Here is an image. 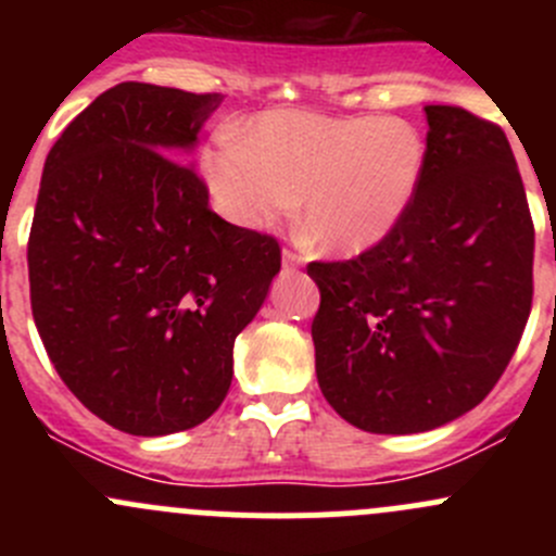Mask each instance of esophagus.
<instances>
[{
  "label": "esophagus",
  "instance_id": "34e87169",
  "mask_svg": "<svg viewBox=\"0 0 556 556\" xmlns=\"http://www.w3.org/2000/svg\"><path fill=\"white\" fill-rule=\"evenodd\" d=\"M301 261H304V257L295 255V252H290V250L282 252V266H285V268H299Z\"/></svg>",
  "mask_w": 556,
  "mask_h": 556
}]
</instances>
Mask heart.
<instances>
[{"label":"heart","instance_id":"b5f03b06","mask_svg":"<svg viewBox=\"0 0 556 556\" xmlns=\"http://www.w3.org/2000/svg\"><path fill=\"white\" fill-rule=\"evenodd\" d=\"M425 161L422 134L397 117L266 112L244 128L242 142L210 144L201 172L233 226H277L301 199V228L317 250L361 255L401 226Z\"/></svg>","mask_w":556,"mask_h":556}]
</instances>
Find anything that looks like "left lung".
<instances>
[{"mask_svg":"<svg viewBox=\"0 0 556 556\" xmlns=\"http://www.w3.org/2000/svg\"><path fill=\"white\" fill-rule=\"evenodd\" d=\"M425 115L428 161L401 226L306 268L319 390L366 433H425L479 406L530 317L535 231L506 134L459 106Z\"/></svg>","mask_w":556,"mask_h":556,"instance_id":"obj_1","label":"left lung"}]
</instances>
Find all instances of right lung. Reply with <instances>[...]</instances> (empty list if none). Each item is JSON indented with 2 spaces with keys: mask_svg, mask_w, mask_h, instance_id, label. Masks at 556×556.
<instances>
[{
  "mask_svg": "<svg viewBox=\"0 0 556 556\" xmlns=\"http://www.w3.org/2000/svg\"><path fill=\"white\" fill-rule=\"evenodd\" d=\"M220 102L121 83L45 159L31 314L64 384L123 433H179L220 408L233 341L279 274V244L215 215L185 164Z\"/></svg>",
  "mask_w": 556,
  "mask_h": 556,
  "instance_id": "add662e5",
  "label": "right lung"
}]
</instances>
